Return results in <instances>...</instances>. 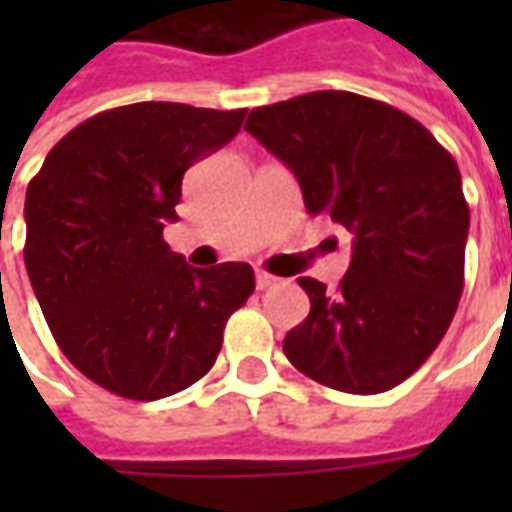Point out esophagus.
I'll list each match as a JSON object with an SVG mask.
<instances>
[{
	"label": "esophagus",
	"mask_w": 512,
	"mask_h": 512,
	"mask_svg": "<svg viewBox=\"0 0 512 512\" xmlns=\"http://www.w3.org/2000/svg\"><path fill=\"white\" fill-rule=\"evenodd\" d=\"M255 282H257V290H268V288H274L279 279L274 277V274H268V271H257Z\"/></svg>",
	"instance_id": "34e87169"
}]
</instances>
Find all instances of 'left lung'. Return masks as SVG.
I'll return each instance as SVG.
<instances>
[{
  "label": "left lung",
  "instance_id": "obj_1",
  "mask_svg": "<svg viewBox=\"0 0 512 512\" xmlns=\"http://www.w3.org/2000/svg\"><path fill=\"white\" fill-rule=\"evenodd\" d=\"M244 128L293 169L307 211L354 235L334 293L299 277L310 315L282 343L290 365L351 395L403 384L463 293L469 205L455 158L406 112L345 90L257 106Z\"/></svg>",
  "mask_w": 512,
  "mask_h": 512
}]
</instances>
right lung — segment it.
I'll return each instance as SVG.
<instances>
[{"mask_svg":"<svg viewBox=\"0 0 512 512\" xmlns=\"http://www.w3.org/2000/svg\"><path fill=\"white\" fill-rule=\"evenodd\" d=\"M246 109L145 101L84 120L29 180V282L60 351L128 400L200 381L255 290L249 263L191 268L164 241L186 169L227 145Z\"/></svg>","mask_w":512,"mask_h":512,"instance_id":"right-lung-1","label":"right lung"}]
</instances>
